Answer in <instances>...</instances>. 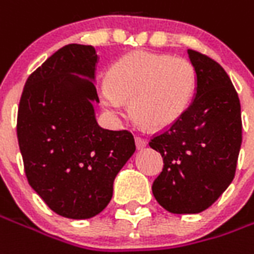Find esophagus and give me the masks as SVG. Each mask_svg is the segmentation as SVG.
<instances>
[{
    "label": "esophagus",
    "instance_id": "esophagus-1",
    "mask_svg": "<svg viewBox=\"0 0 254 254\" xmlns=\"http://www.w3.org/2000/svg\"><path fill=\"white\" fill-rule=\"evenodd\" d=\"M136 145H137V148H143V147L147 145V139L137 136V137H136Z\"/></svg>",
    "mask_w": 254,
    "mask_h": 254
}]
</instances>
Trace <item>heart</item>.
Wrapping results in <instances>:
<instances>
[{
	"label": "heart",
	"mask_w": 254,
	"mask_h": 254,
	"mask_svg": "<svg viewBox=\"0 0 254 254\" xmlns=\"http://www.w3.org/2000/svg\"><path fill=\"white\" fill-rule=\"evenodd\" d=\"M196 71L190 60L169 55L133 52L118 60L100 86L104 109L121 114L130 102L134 118L161 129L182 117L192 102Z\"/></svg>",
	"instance_id": "1"
}]
</instances>
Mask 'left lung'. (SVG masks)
I'll return each mask as SVG.
<instances>
[{
    "label": "left lung",
    "mask_w": 254,
    "mask_h": 254,
    "mask_svg": "<svg viewBox=\"0 0 254 254\" xmlns=\"http://www.w3.org/2000/svg\"><path fill=\"white\" fill-rule=\"evenodd\" d=\"M189 56L196 71L194 102L150 139L164 159L152 194L176 214L199 213L219 199L235 176L242 143L241 103L230 77L206 55L189 49Z\"/></svg>",
    "instance_id": "obj_1"
}]
</instances>
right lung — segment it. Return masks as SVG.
<instances>
[{"label":"right lung","mask_w":254,"mask_h":254,"mask_svg":"<svg viewBox=\"0 0 254 254\" xmlns=\"http://www.w3.org/2000/svg\"><path fill=\"white\" fill-rule=\"evenodd\" d=\"M90 45L70 44L30 74L17 109V141L28 184L55 213L89 219L113 196L115 176L136 150L130 130L97 125Z\"/></svg>","instance_id":"add662e5"}]
</instances>
